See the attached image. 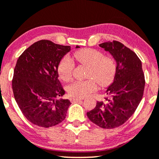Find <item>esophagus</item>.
<instances>
[{"label": "esophagus", "instance_id": "1", "mask_svg": "<svg viewBox=\"0 0 159 159\" xmlns=\"http://www.w3.org/2000/svg\"><path fill=\"white\" fill-rule=\"evenodd\" d=\"M83 100V98H71V102L72 103H75V102L79 101V100Z\"/></svg>", "mask_w": 159, "mask_h": 159}]
</instances>
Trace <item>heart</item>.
Returning <instances> with one entry per match:
<instances>
[{
    "instance_id": "heart-1",
    "label": "heart",
    "mask_w": 159,
    "mask_h": 159,
    "mask_svg": "<svg viewBox=\"0 0 159 159\" xmlns=\"http://www.w3.org/2000/svg\"><path fill=\"white\" fill-rule=\"evenodd\" d=\"M74 57L81 65L88 67V79L76 81L67 87L70 95L84 98L97 89V82L101 86L109 85L113 81L116 71V62L111 56L92 48H85L75 52ZM74 62L69 56H65L58 66V74L64 81H69L73 77Z\"/></svg>"
}]
</instances>
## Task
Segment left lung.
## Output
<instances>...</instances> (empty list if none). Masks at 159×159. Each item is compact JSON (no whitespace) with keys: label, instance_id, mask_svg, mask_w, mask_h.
I'll return each mask as SVG.
<instances>
[{"label":"left lung","instance_id":"1","mask_svg":"<svg viewBox=\"0 0 159 159\" xmlns=\"http://www.w3.org/2000/svg\"><path fill=\"white\" fill-rule=\"evenodd\" d=\"M99 46L115 59L116 71L106 92V101H98L86 114L99 127L111 129L124 124L135 112L143 96L145 81L142 61L134 51L117 41Z\"/></svg>","mask_w":159,"mask_h":159}]
</instances>
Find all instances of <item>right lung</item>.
<instances>
[{
  "mask_svg": "<svg viewBox=\"0 0 159 159\" xmlns=\"http://www.w3.org/2000/svg\"><path fill=\"white\" fill-rule=\"evenodd\" d=\"M70 51V46L43 39L18 58L12 79L14 96L23 115L36 125L50 128L65 119L71 103L56 99L65 93L58 79V66Z\"/></svg>",
  "mask_w": 159,
  "mask_h": 159,
  "instance_id": "1",
  "label": "right lung"
}]
</instances>
